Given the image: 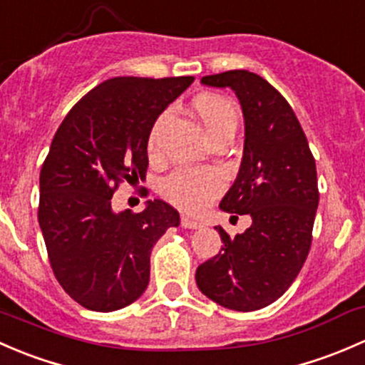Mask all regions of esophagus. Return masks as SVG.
<instances>
[{
	"label": "esophagus",
	"mask_w": 365,
	"mask_h": 365,
	"mask_svg": "<svg viewBox=\"0 0 365 365\" xmlns=\"http://www.w3.org/2000/svg\"><path fill=\"white\" fill-rule=\"evenodd\" d=\"M181 227L184 228H200L202 227V221L198 220H193V217L190 216H181Z\"/></svg>",
	"instance_id": "obj_1"
}]
</instances>
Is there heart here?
I'll use <instances>...</instances> for the list:
<instances>
[{"label":"heart","instance_id":"obj_1","mask_svg":"<svg viewBox=\"0 0 365 365\" xmlns=\"http://www.w3.org/2000/svg\"><path fill=\"white\" fill-rule=\"evenodd\" d=\"M193 112L212 140L225 133H235L237 130L239 108L227 96L214 95V93L200 95L193 101ZM168 118H170V112L165 110L153 123L148 137V151L151 158L161 155L160 137ZM223 184V174L217 168L186 167L165 178V181L161 182V195L175 207L187 210V212H198L220 193Z\"/></svg>","mask_w":365,"mask_h":365}]
</instances>
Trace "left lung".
<instances>
[{
  "instance_id": "left-lung-1",
  "label": "left lung",
  "mask_w": 365,
  "mask_h": 365,
  "mask_svg": "<svg viewBox=\"0 0 365 365\" xmlns=\"http://www.w3.org/2000/svg\"><path fill=\"white\" fill-rule=\"evenodd\" d=\"M202 84L232 88L242 105V163L220 207L250 214L253 223L235 237L216 227L223 246L195 277L220 306L257 311L290 288L309 253L320 200L317 163L290 103L260 75L230 70L205 75Z\"/></svg>"
}]
</instances>
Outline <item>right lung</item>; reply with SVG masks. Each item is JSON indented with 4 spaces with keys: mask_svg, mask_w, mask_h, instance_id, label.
<instances>
[{
    "mask_svg": "<svg viewBox=\"0 0 365 365\" xmlns=\"http://www.w3.org/2000/svg\"><path fill=\"white\" fill-rule=\"evenodd\" d=\"M193 81L108 78L71 107L52 138L38 223L56 279L86 309L108 313L144 294L153 246L179 225L178 210L160 198L115 214L112 195L145 178L153 123Z\"/></svg>",
    "mask_w": 365,
    "mask_h": 365,
    "instance_id": "1",
    "label": "right lung"
}]
</instances>
